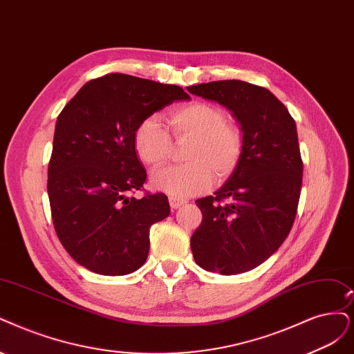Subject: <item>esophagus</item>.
<instances>
[{
  "instance_id": "1",
  "label": "esophagus",
  "mask_w": 354,
  "mask_h": 354,
  "mask_svg": "<svg viewBox=\"0 0 354 354\" xmlns=\"http://www.w3.org/2000/svg\"><path fill=\"white\" fill-rule=\"evenodd\" d=\"M169 204H170V208H172V210H176V208H179L180 205H184L185 201H184V200H179V198L170 197V198H169Z\"/></svg>"
}]
</instances>
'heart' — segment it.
I'll return each instance as SVG.
<instances>
[{
    "mask_svg": "<svg viewBox=\"0 0 354 354\" xmlns=\"http://www.w3.org/2000/svg\"><path fill=\"white\" fill-rule=\"evenodd\" d=\"M167 125L176 140L191 138L185 153L188 163L157 170L151 176L154 189L174 198H188L210 188L214 176L225 179L236 169L243 137L220 108L205 102L182 104L167 113ZM172 147V138L157 116L146 118L137 127L134 149L144 163L163 165Z\"/></svg>",
    "mask_w": 354,
    "mask_h": 354,
    "instance_id": "obj_1",
    "label": "heart"
}]
</instances>
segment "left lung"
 Here are the masks:
<instances>
[{
    "mask_svg": "<svg viewBox=\"0 0 354 354\" xmlns=\"http://www.w3.org/2000/svg\"><path fill=\"white\" fill-rule=\"evenodd\" d=\"M217 102L241 125V160L214 195L195 201L203 213L191 238L195 263L233 276L257 268L289 234L302 188L296 122L270 90L241 80L188 87Z\"/></svg>",
    "mask_w": 354,
    "mask_h": 354,
    "instance_id": "obj_1",
    "label": "left lung"
}]
</instances>
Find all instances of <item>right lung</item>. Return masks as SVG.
Segmentation results:
<instances>
[{"label":"right lung","instance_id":"1","mask_svg":"<svg viewBox=\"0 0 354 354\" xmlns=\"http://www.w3.org/2000/svg\"><path fill=\"white\" fill-rule=\"evenodd\" d=\"M189 99L175 84L108 74L65 104L55 124L48 195L55 232L75 263L102 276H125L146 263L150 227L170 207L165 194L129 197L147 178L134 133L154 112Z\"/></svg>","mask_w":354,"mask_h":354}]
</instances>
